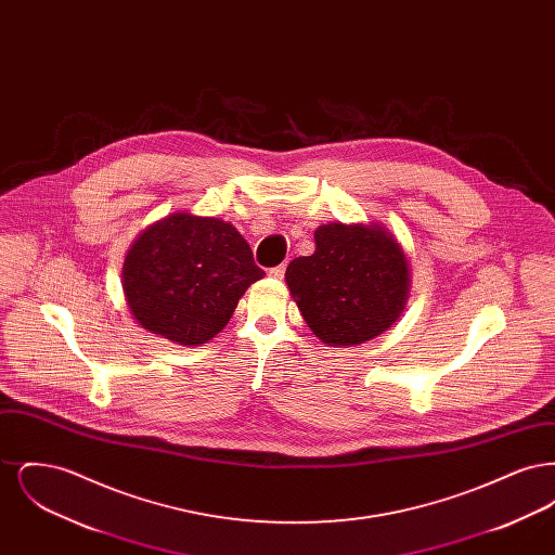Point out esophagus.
Instances as JSON below:
<instances>
[{"instance_id": "esophagus-1", "label": "esophagus", "mask_w": 555, "mask_h": 555, "mask_svg": "<svg viewBox=\"0 0 555 555\" xmlns=\"http://www.w3.org/2000/svg\"><path fill=\"white\" fill-rule=\"evenodd\" d=\"M268 274H270V276H274V279H283V276H285V264L270 268V270H268Z\"/></svg>"}]
</instances>
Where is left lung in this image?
Segmentation results:
<instances>
[{
	"mask_svg": "<svg viewBox=\"0 0 555 555\" xmlns=\"http://www.w3.org/2000/svg\"><path fill=\"white\" fill-rule=\"evenodd\" d=\"M317 251L285 272L291 297L324 344L358 345L396 322L410 285L408 260L380 227L324 224Z\"/></svg>",
	"mask_w": 555,
	"mask_h": 555,
	"instance_id": "1",
	"label": "left lung"
}]
</instances>
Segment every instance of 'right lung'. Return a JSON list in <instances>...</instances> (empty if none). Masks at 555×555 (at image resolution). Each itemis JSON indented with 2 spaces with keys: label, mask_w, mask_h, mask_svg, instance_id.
<instances>
[{
  "label": "right lung",
  "mask_w": 555,
  "mask_h": 555,
  "mask_svg": "<svg viewBox=\"0 0 555 555\" xmlns=\"http://www.w3.org/2000/svg\"><path fill=\"white\" fill-rule=\"evenodd\" d=\"M262 276L233 224L172 214L132 243L122 289L143 328L175 344L199 345L227 326L238 297Z\"/></svg>",
  "instance_id": "obj_1"
}]
</instances>
